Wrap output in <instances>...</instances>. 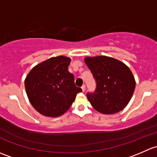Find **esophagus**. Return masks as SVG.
<instances>
[{
    "instance_id": "esophagus-1",
    "label": "esophagus",
    "mask_w": 157,
    "mask_h": 157,
    "mask_svg": "<svg viewBox=\"0 0 157 157\" xmlns=\"http://www.w3.org/2000/svg\"><path fill=\"white\" fill-rule=\"evenodd\" d=\"M82 90H83V91H85V85H83L82 86Z\"/></svg>"
}]
</instances>
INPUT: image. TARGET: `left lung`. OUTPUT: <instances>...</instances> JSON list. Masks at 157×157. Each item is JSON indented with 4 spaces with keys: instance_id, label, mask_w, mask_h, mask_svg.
I'll return each mask as SVG.
<instances>
[{
    "instance_id": "1",
    "label": "left lung",
    "mask_w": 157,
    "mask_h": 157,
    "mask_svg": "<svg viewBox=\"0 0 157 157\" xmlns=\"http://www.w3.org/2000/svg\"><path fill=\"white\" fill-rule=\"evenodd\" d=\"M85 62L96 82L94 91L87 93L92 106L103 114H114L123 109L135 88V78L129 68L106 56L86 57Z\"/></svg>"
}]
</instances>
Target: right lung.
<instances>
[{
  "mask_svg": "<svg viewBox=\"0 0 157 157\" xmlns=\"http://www.w3.org/2000/svg\"><path fill=\"white\" fill-rule=\"evenodd\" d=\"M71 59L52 57L35 67L25 80L31 104L45 116L57 117L69 109L76 94L82 91L68 70Z\"/></svg>",
  "mask_w": 157,
  "mask_h": 157,
  "instance_id": "add662e5",
  "label": "right lung"
}]
</instances>
